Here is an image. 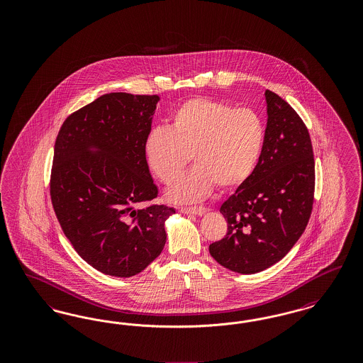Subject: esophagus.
<instances>
[{
    "mask_svg": "<svg viewBox=\"0 0 363 363\" xmlns=\"http://www.w3.org/2000/svg\"><path fill=\"white\" fill-rule=\"evenodd\" d=\"M179 212L181 213H185V215H197V216H201L207 212V208L204 207H191V208H179Z\"/></svg>",
    "mask_w": 363,
    "mask_h": 363,
    "instance_id": "34e87169",
    "label": "esophagus"
}]
</instances>
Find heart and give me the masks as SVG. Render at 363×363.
<instances>
[{"instance_id": "1", "label": "heart", "mask_w": 363, "mask_h": 363, "mask_svg": "<svg viewBox=\"0 0 363 363\" xmlns=\"http://www.w3.org/2000/svg\"><path fill=\"white\" fill-rule=\"evenodd\" d=\"M265 141V125L247 107L207 98H193L172 114L170 128L157 126L144 141V155L156 177L172 184L191 160L196 166L181 177L167 197L196 203L215 185L231 189L255 172Z\"/></svg>"}]
</instances>
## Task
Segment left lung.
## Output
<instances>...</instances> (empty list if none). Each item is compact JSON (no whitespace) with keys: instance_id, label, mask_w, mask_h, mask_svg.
<instances>
[{"instance_id":"obj_1","label":"left lung","mask_w":363,"mask_h":363,"mask_svg":"<svg viewBox=\"0 0 363 363\" xmlns=\"http://www.w3.org/2000/svg\"><path fill=\"white\" fill-rule=\"evenodd\" d=\"M267 128L259 163L220 207L227 234L209 245L220 265L257 274L283 259L303 234L313 208L311 136L293 107L265 91Z\"/></svg>"}]
</instances>
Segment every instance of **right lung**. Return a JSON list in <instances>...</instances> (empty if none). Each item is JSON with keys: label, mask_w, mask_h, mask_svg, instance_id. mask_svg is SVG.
Wrapping results in <instances>:
<instances>
[{"label": "right lung", "mask_w": 363, "mask_h": 363, "mask_svg": "<svg viewBox=\"0 0 363 363\" xmlns=\"http://www.w3.org/2000/svg\"><path fill=\"white\" fill-rule=\"evenodd\" d=\"M157 95L111 92L74 111L54 145L50 196L77 255L104 275L130 277L166 243V206L141 207L157 196L144 155Z\"/></svg>", "instance_id": "1"}]
</instances>
